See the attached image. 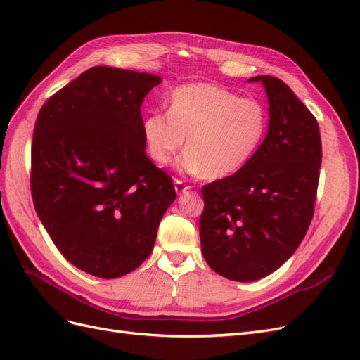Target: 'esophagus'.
Returning <instances> with one entry per match:
<instances>
[{"label": "esophagus", "instance_id": "34e87169", "mask_svg": "<svg viewBox=\"0 0 360 360\" xmlns=\"http://www.w3.org/2000/svg\"><path fill=\"white\" fill-rule=\"evenodd\" d=\"M174 189H176L177 193H184L192 189V186H189V184H184L181 180H176L174 181Z\"/></svg>", "mask_w": 360, "mask_h": 360}]
</instances>
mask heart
<instances>
[{
  "label": "heart",
  "mask_w": 360,
  "mask_h": 360,
  "mask_svg": "<svg viewBox=\"0 0 360 360\" xmlns=\"http://www.w3.org/2000/svg\"><path fill=\"white\" fill-rule=\"evenodd\" d=\"M264 105L245 99L219 85L195 82L177 86L168 112H151L143 120L148 155L168 165L186 138L179 168L209 180L230 177L254 158L267 132Z\"/></svg>",
  "instance_id": "heart-1"
}]
</instances>
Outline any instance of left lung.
Returning <instances> with one entry per match:
<instances>
[{"mask_svg": "<svg viewBox=\"0 0 360 360\" xmlns=\"http://www.w3.org/2000/svg\"><path fill=\"white\" fill-rule=\"evenodd\" d=\"M269 97V130L233 176L202 186V255L221 276L250 282L296 252L314 216L321 165L319 123L290 86L254 76Z\"/></svg>", "mask_w": 360, "mask_h": 360, "instance_id": "left-lung-1", "label": "left lung"}]
</instances>
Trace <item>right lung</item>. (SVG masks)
Returning <instances> with one entry per match:
<instances>
[{"instance_id": "right-lung-1", "label": "right lung", "mask_w": 360, "mask_h": 360, "mask_svg": "<svg viewBox=\"0 0 360 360\" xmlns=\"http://www.w3.org/2000/svg\"><path fill=\"white\" fill-rule=\"evenodd\" d=\"M158 75L96 66L45 102L31 144V193L68 261L114 279L151 254L171 177L146 155L141 105Z\"/></svg>"}]
</instances>
